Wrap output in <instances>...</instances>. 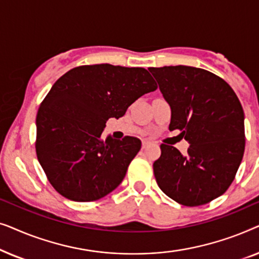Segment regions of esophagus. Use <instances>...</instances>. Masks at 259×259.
I'll list each match as a JSON object with an SVG mask.
<instances>
[{
    "label": "esophagus",
    "instance_id": "1",
    "mask_svg": "<svg viewBox=\"0 0 259 259\" xmlns=\"http://www.w3.org/2000/svg\"><path fill=\"white\" fill-rule=\"evenodd\" d=\"M150 144H151L150 141L144 140V141H143V148H146V147H148V145H150Z\"/></svg>",
    "mask_w": 259,
    "mask_h": 259
}]
</instances>
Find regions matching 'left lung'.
I'll return each instance as SVG.
<instances>
[{"label": "left lung", "mask_w": 259, "mask_h": 259, "mask_svg": "<svg viewBox=\"0 0 259 259\" xmlns=\"http://www.w3.org/2000/svg\"><path fill=\"white\" fill-rule=\"evenodd\" d=\"M171 107L169 131L190 144L183 155L161 144L154 161L158 186L177 203L199 206L222 196L235 179L245 148L244 111L222 77L189 66L148 68Z\"/></svg>", "instance_id": "8db88e82"}]
</instances>
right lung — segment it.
Returning a JSON list of instances; mask_svg holds the SVG:
<instances>
[{
  "label": "right lung",
  "mask_w": 259,
  "mask_h": 259,
  "mask_svg": "<svg viewBox=\"0 0 259 259\" xmlns=\"http://www.w3.org/2000/svg\"><path fill=\"white\" fill-rule=\"evenodd\" d=\"M158 88L145 68L108 63L80 66L60 77L36 115V154L53 187L74 201L107 196L140 151L134 137L101 134L137 99Z\"/></svg>",
  "instance_id": "right-lung-1"
}]
</instances>
